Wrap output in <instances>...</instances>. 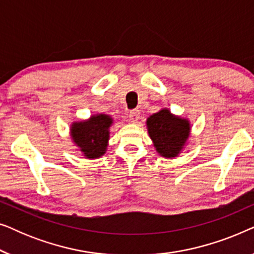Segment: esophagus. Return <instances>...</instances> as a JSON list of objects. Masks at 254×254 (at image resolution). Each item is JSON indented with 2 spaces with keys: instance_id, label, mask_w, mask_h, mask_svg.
I'll return each instance as SVG.
<instances>
[{
  "instance_id": "obj_1",
  "label": "esophagus",
  "mask_w": 254,
  "mask_h": 254,
  "mask_svg": "<svg viewBox=\"0 0 254 254\" xmlns=\"http://www.w3.org/2000/svg\"><path fill=\"white\" fill-rule=\"evenodd\" d=\"M140 111L138 110H133L130 111L129 114H128V118H129L130 123H136V121L140 119Z\"/></svg>"
}]
</instances>
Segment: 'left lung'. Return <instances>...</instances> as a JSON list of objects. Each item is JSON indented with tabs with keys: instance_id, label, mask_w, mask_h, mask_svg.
I'll return each mask as SVG.
<instances>
[{
	"instance_id": "left-lung-1",
	"label": "left lung",
	"mask_w": 254,
	"mask_h": 254,
	"mask_svg": "<svg viewBox=\"0 0 254 254\" xmlns=\"http://www.w3.org/2000/svg\"><path fill=\"white\" fill-rule=\"evenodd\" d=\"M147 129L156 151L162 157H178L190 134L189 119L162 109L147 119Z\"/></svg>"
}]
</instances>
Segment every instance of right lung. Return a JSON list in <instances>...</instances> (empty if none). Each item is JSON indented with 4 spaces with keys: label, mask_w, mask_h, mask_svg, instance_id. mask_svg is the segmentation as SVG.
I'll return each mask as SVG.
<instances>
[{
    "label": "right lung",
    "mask_w": 254,
    "mask_h": 254,
    "mask_svg": "<svg viewBox=\"0 0 254 254\" xmlns=\"http://www.w3.org/2000/svg\"><path fill=\"white\" fill-rule=\"evenodd\" d=\"M112 124V117L103 113L71 124V140L85 158L96 159L105 154Z\"/></svg>",
    "instance_id": "add662e5"
}]
</instances>
